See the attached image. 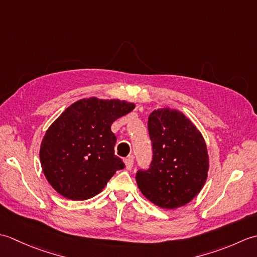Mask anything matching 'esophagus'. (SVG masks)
I'll use <instances>...</instances> for the list:
<instances>
[{
    "label": "esophagus",
    "mask_w": 257,
    "mask_h": 257,
    "mask_svg": "<svg viewBox=\"0 0 257 257\" xmlns=\"http://www.w3.org/2000/svg\"><path fill=\"white\" fill-rule=\"evenodd\" d=\"M124 165H125V169H127V170H132L133 167H134L133 157L125 158V159H124Z\"/></svg>",
    "instance_id": "34e87169"
}]
</instances>
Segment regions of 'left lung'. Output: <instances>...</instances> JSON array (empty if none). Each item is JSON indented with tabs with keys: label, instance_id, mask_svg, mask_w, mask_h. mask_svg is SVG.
<instances>
[{
	"label": "left lung",
	"instance_id": "8db88e82",
	"mask_svg": "<svg viewBox=\"0 0 257 257\" xmlns=\"http://www.w3.org/2000/svg\"><path fill=\"white\" fill-rule=\"evenodd\" d=\"M152 161L138 170L136 181L147 199L162 209H177L203 188L209 170L204 138L177 109L154 110L148 119Z\"/></svg>",
	"mask_w": 257,
	"mask_h": 257
}]
</instances>
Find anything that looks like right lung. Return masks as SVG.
Segmentation results:
<instances>
[{
	"label": "right lung",
	"mask_w": 257,
	"mask_h": 257,
	"mask_svg": "<svg viewBox=\"0 0 257 257\" xmlns=\"http://www.w3.org/2000/svg\"><path fill=\"white\" fill-rule=\"evenodd\" d=\"M134 108L133 102L90 97L65 109L46 130L40 149L43 172L56 192L73 201L90 199L124 168L114 155L111 124Z\"/></svg>",
	"instance_id": "right-lung-1"
}]
</instances>
